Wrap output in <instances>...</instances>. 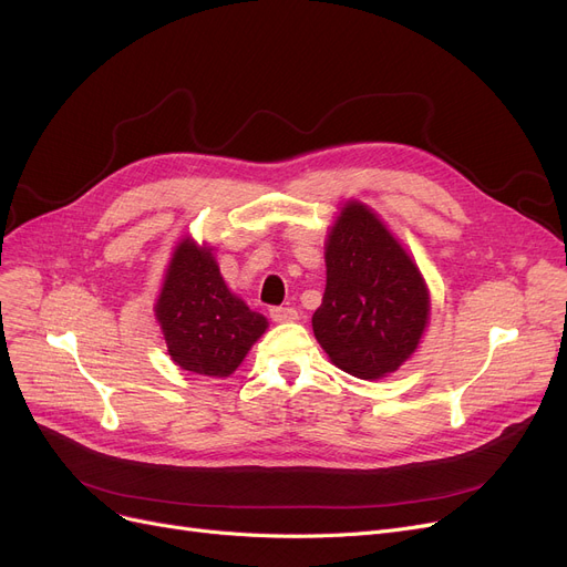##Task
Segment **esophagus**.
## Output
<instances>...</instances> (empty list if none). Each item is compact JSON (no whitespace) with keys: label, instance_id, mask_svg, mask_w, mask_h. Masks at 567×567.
Segmentation results:
<instances>
[{"label":"esophagus","instance_id":"obj_1","mask_svg":"<svg viewBox=\"0 0 567 567\" xmlns=\"http://www.w3.org/2000/svg\"><path fill=\"white\" fill-rule=\"evenodd\" d=\"M271 319L278 321V323L296 321V319H299V312H296L293 308H271Z\"/></svg>","mask_w":567,"mask_h":567}]
</instances>
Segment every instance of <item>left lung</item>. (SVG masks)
Returning a JSON list of instances; mask_svg holds the SVG:
<instances>
[{
	"label": "left lung",
	"instance_id": "obj_1",
	"mask_svg": "<svg viewBox=\"0 0 567 567\" xmlns=\"http://www.w3.org/2000/svg\"><path fill=\"white\" fill-rule=\"evenodd\" d=\"M326 289L312 331L333 365L359 379L398 372L430 323L419 264L372 208L347 199L323 244Z\"/></svg>",
	"mask_w": 567,
	"mask_h": 567
}]
</instances>
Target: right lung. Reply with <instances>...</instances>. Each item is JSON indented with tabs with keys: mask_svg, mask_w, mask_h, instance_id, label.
<instances>
[{
	"mask_svg": "<svg viewBox=\"0 0 567 567\" xmlns=\"http://www.w3.org/2000/svg\"><path fill=\"white\" fill-rule=\"evenodd\" d=\"M154 312L174 365L216 379L234 374L268 329L227 287L214 248L193 236L174 246Z\"/></svg>",
	"mask_w": 567,
	"mask_h": 567,
	"instance_id": "add662e5",
	"label": "right lung"
}]
</instances>
